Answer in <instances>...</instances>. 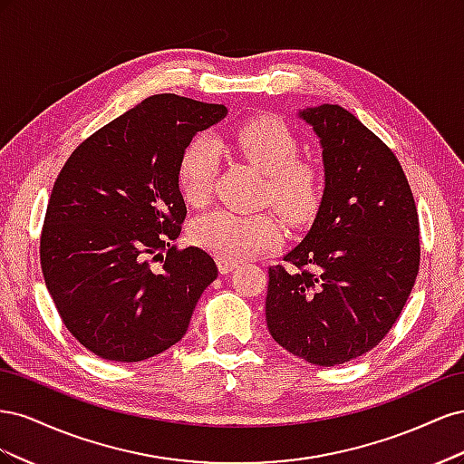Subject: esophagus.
Instances as JSON below:
<instances>
[{
    "label": "esophagus",
    "mask_w": 464,
    "mask_h": 464,
    "mask_svg": "<svg viewBox=\"0 0 464 464\" xmlns=\"http://www.w3.org/2000/svg\"><path fill=\"white\" fill-rule=\"evenodd\" d=\"M237 265H240V263H237V261L222 259V257L218 259V269H220V273H222V275H228V273H232Z\"/></svg>",
    "instance_id": "obj_1"
}]
</instances>
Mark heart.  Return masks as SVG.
Listing matches in <instances>:
<instances>
[{
	"label": "heart",
	"instance_id": "obj_1",
	"mask_svg": "<svg viewBox=\"0 0 464 464\" xmlns=\"http://www.w3.org/2000/svg\"><path fill=\"white\" fill-rule=\"evenodd\" d=\"M234 143L244 159L265 174L263 193L292 224L312 220L325 195L321 168L298 157V139L276 116H259L234 131ZM220 150L210 137H195L178 166V186L184 198L199 205L208 199L218 170ZM195 244L230 261L249 259L283 240V227L273 215H237L213 210L191 224Z\"/></svg>",
	"mask_w": 464,
	"mask_h": 464
}]
</instances>
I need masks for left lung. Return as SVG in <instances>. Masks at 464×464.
I'll list each match as a JSON object with an SVG mask.
<instances>
[{
    "label": "left lung",
    "mask_w": 464,
    "mask_h": 464,
    "mask_svg": "<svg viewBox=\"0 0 464 464\" xmlns=\"http://www.w3.org/2000/svg\"><path fill=\"white\" fill-rule=\"evenodd\" d=\"M302 118L321 139L325 195L289 266H269L265 317L288 353L331 368L397 323L420 269V222L395 152L354 114L323 104Z\"/></svg>",
    "instance_id": "left-lung-1"
}]
</instances>
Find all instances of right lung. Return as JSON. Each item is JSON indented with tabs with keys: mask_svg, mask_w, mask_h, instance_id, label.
Returning a JSON list of instances; mask_svg holds the SVG:
<instances>
[{
	"mask_svg": "<svg viewBox=\"0 0 464 464\" xmlns=\"http://www.w3.org/2000/svg\"><path fill=\"white\" fill-rule=\"evenodd\" d=\"M227 114L154 94L87 137L55 178L40 266L65 329L111 362H141L186 334L218 276L207 251L172 244L188 208L178 166L193 135Z\"/></svg>",
	"mask_w": 464,
	"mask_h": 464,
	"instance_id": "add662e5",
	"label": "right lung"
}]
</instances>
